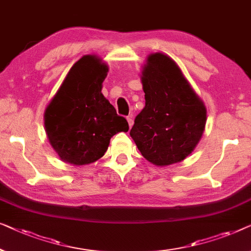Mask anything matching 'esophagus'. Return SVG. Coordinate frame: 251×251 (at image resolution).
Masks as SVG:
<instances>
[{
	"mask_svg": "<svg viewBox=\"0 0 251 251\" xmlns=\"http://www.w3.org/2000/svg\"><path fill=\"white\" fill-rule=\"evenodd\" d=\"M127 123H128V126H129V127L133 126L134 121H133V118L130 117V116H129V117H127Z\"/></svg>",
	"mask_w": 251,
	"mask_h": 251,
	"instance_id": "34e87169",
	"label": "esophagus"
}]
</instances>
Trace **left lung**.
<instances>
[{"mask_svg":"<svg viewBox=\"0 0 251 251\" xmlns=\"http://www.w3.org/2000/svg\"><path fill=\"white\" fill-rule=\"evenodd\" d=\"M140 77L146 107L135 117L129 135L151 164L166 167L181 162L201 140L206 105L167 54L148 55Z\"/></svg>","mask_w":251,"mask_h":251,"instance_id":"8db88e82","label":"left lung"}]
</instances>
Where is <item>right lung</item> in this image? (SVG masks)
<instances>
[{"mask_svg":"<svg viewBox=\"0 0 251 251\" xmlns=\"http://www.w3.org/2000/svg\"><path fill=\"white\" fill-rule=\"evenodd\" d=\"M108 72L100 56L83 55L45 108L49 142L66 164H93L103 157L115 134L128 130V123L101 92Z\"/></svg>","mask_w":251,"mask_h":251,"instance_id":"obj_1","label":"right lung"}]
</instances>
